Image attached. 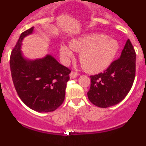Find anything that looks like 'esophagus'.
<instances>
[{
    "mask_svg": "<svg viewBox=\"0 0 146 146\" xmlns=\"http://www.w3.org/2000/svg\"><path fill=\"white\" fill-rule=\"evenodd\" d=\"M69 76H70V78H72V79H74V78H76V77L78 76V74L74 72H72L70 73V74H69Z\"/></svg>",
    "mask_w": 146,
    "mask_h": 146,
    "instance_id": "1",
    "label": "esophagus"
}]
</instances>
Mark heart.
Listing matches in <instances>:
<instances>
[{
	"label": "heart",
	"mask_w": 146,
	"mask_h": 146,
	"mask_svg": "<svg viewBox=\"0 0 146 146\" xmlns=\"http://www.w3.org/2000/svg\"><path fill=\"white\" fill-rule=\"evenodd\" d=\"M60 46V57L66 64L74 57V52L80 53V60L87 72L98 73L106 69L113 63L119 50V43L115 38L102 33H91L74 38L69 44Z\"/></svg>",
	"instance_id": "obj_1"
}]
</instances>
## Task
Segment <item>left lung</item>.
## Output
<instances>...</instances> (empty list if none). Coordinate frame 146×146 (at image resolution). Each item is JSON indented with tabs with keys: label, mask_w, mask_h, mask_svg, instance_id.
Returning a JSON list of instances; mask_svg holds the SVG:
<instances>
[{
	"label": "left lung",
	"mask_w": 146,
	"mask_h": 146,
	"mask_svg": "<svg viewBox=\"0 0 146 146\" xmlns=\"http://www.w3.org/2000/svg\"><path fill=\"white\" fill-rule=\"evenodd\" d=\"M136 53L130 40L126 41L121 55L103 73L91 76L87 93L92 104L106 108L121 102L128 94L135 77Z\"/></svg>",
	"instance_id": "left-lung-1"
}]
</instances>
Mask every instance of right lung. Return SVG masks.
Here are the masks:
<instances>
[{
  "mask_svg": "<svg viewBox=\"0 0 146 146\" xmlns=\"http://www.w3.org/2000/svg\"><path fill=\"white\" fill-rule=\"evenodd\" d=\"M32 27L20 35L10 57L13 83L25 105L39 113L52 112L65 99L66 82L71 71L51 55L31 60L21 50L23 40L32 34Z\"/></svg>",
  "mask_w": 146,
  "mask_h": 146,
  "instance_id": "right-lung-1",
  "label": "right lung"
}]
</instances>
